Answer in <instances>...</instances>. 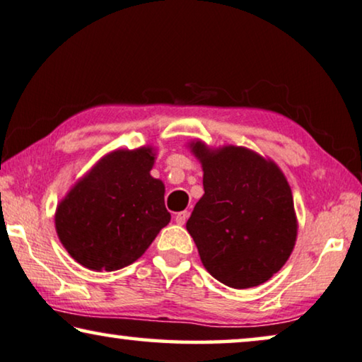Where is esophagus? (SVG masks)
I'll return each mask as SVG.
<instances>
[{
	"label": "esophagus",
	"mask_w": 362,
	"mask_h": 362,
	"mask_svg": "<svg viewBox=\"0 0 362 362\" xmlns=\"http://www.w3.org/2000/svg\"><path fill=\"white\" fill-rule=\"evenodd\" d=\"M187 217H189V212L187 211H182V212H177L176 216H175V220H176V223L177 225H185L186 223V220H187Z\"/></svg>",
	"instance_id": "1"
}]
</instances>
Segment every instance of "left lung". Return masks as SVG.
<instances>
[{
    "label": "left lung",
    "instance_id": "left-lung-1",
    "mask_svg": "<svg viewBox=\"0 0 362 362\" xmlns=\"http://www.w3.org/2000/svg\"><path fill=\"white\" fill-rule=\"evenodd\" d=\"M201 161L204 196L186 228L201 261L233 289L259 286L279 271L294 250V199L274 161L243 146L211 150L192 142Z\"/></svg>",
    "mask_w": 362,
    "mask_h": 362
}]
</instances>
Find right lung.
I'll use <instances>...</instances> for the list:
<instances>
[{
  "label": "right lung",
  "mask_w": 362,
  "mask_h": 362,
  "mask_svg": "<svg viewBox=\"0 0 362 362\" xmlns=\"http://www.w3.org/2000/svg\"><path fill=\"white\" fill-rule=\"evenodd\" d=\"M153 163L150 146L111 151L59 204L57 235L76 263L93 271L125 268L170 223L165 185L150 175Z\"/></svg>",
  "instance_id": "add662e5"
}]
</instances>
